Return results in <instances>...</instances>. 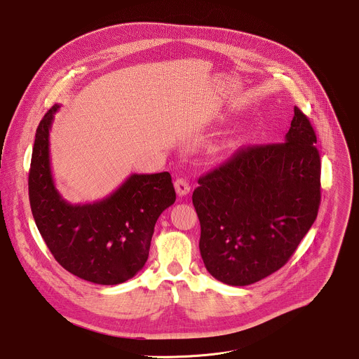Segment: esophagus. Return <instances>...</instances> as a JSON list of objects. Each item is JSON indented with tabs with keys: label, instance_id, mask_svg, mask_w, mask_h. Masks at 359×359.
I'll use <instances>...</instances> for the list:
<instances>
[{
	"label": "esophagus",
	"instance_id": "obj_1",
	"mask_svg": "<svg viewBox=\"0 0 359 359\" xmlns=\"http://www.w3.org/2000/svg\"><path fill=\"white\" fill-rule=\"evenodd\" d=\"M175 190H176V193H177L179 196L187 195V194L190 193V190H191L189 180L184 179V177L176 179V182H175Z\"/></svg>",
	"mask_w": 359,
	"mask_h": 359
}]
</instances>
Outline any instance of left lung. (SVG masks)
<instances>
[{
    "instance_id": "obj_1",
    "label": "left lung",
    "mask_w": 359,
    "mask_h": 359,
    "mask_svg": "<svg viewBox=\"0 0 359 359\" xmlns=\"http://www.w3.org/2000/svg\"><path fill=\"white\" fill-rule=\"evenodd\" d=\"M299 108L283 143L251 146L199 177L193 203L208 272L248 285L287 264L317 217L321 163Z\"/></svg>"
}]
</instances>
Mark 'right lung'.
<instances>
[{"mask_svg":"<svg viewBox=\"0 0 359 359\" xmlns=\"http://www.w3.org/2000/svg\"><path fill=\"white\" fill-rule=\"evenodd\" d=\"M60 105L41 120L32 149L28 195L35 224L55 261L83 280L116 285L144 266L154 225L175 203L168 172L133 173L104 199L72 205L55 189L49 134Z\"/></svg>","mask_w":359,"mask_h":359,"instance_id":"right-lung-1","label":"right lung"}]
</instances>
